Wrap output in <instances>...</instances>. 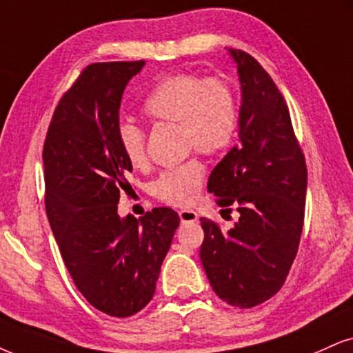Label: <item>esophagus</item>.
Wrapping results in <instances>:
<instances>
[{"instance_id": "esophagus-1", "label": "esophagus", "mask_w": 353, "mask_h": 353, "mask_svg": "<svg viewBox=\"0 0 353 353\" xmlns=\"http://www.w3.org/2000/svg\"><path fill=\"white\" fill-rule=\"evenodd\" d=\"M178 214H180V219H181V223H183V224L198 223V219H199L198 212H194L193 210H181L180 212H178Z\"/></svg>"}]
</instances>
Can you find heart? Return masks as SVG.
I'll return each mask as SVG.
<instances>
[{"label":"heart","mask_w":353,"mask_h":353,"mask_svg":"<svg viewBox=\"0 0 353 353\" xmlns=\"http://www.w3.org/2000/svg\"><path fill=\"white\" fill-rule=\"evenodd\" d=\"M152 121L176 123L180 141L186 149L216 155L224 152L236 137L239 125L237 98L223 78H203L178 73L157 83L142 104ZM117 142L125 160L134 168L147 163L145 132L134 123L117 128ZM204 181V167L198 159L172 167L157 178L154 196L173 206H190L196 201Z\"/></svg>","instance_id":"b5f03b06"}]
</instances>
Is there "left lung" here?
<instances>
[{"instance_id":"1","label":"left lung","mask_w":353,"mask_h":353,"mask_svg":"<svg viewBox=\"0 0 353 353\" xmlns=\"http://www.w3.org/2000/svg\"><path fill=\"white\" fill-rule=\"evenodd\" d=\"M242 103L239 145L216 165L208 191L236 204L232 229L201 217V263L212 290L230 306L254 307L280 291L296 256L304 223L307 170L285 98L254 57L229 49Z\"/></svg>"}]
</instances>
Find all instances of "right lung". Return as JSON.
<instances>
[{
	"mask_svg": "<svg viewBox=\"0 0 353 353\" xmlns=\"http://www.w3.org/2000/svg\"><path fill=\"white\" fill-rule=\"evenodd\" d=\"M143 65H88L55 108L42 152L46 211L65 267L86 301L114 317L136 314L154 298L180 225L170 208L141 219L117 214L132 172L117 142L121 99Z\"/></svg>",
	"mask_w": 353,
	"mask_h": 353,
	"instance_id": "1",
	"label": "right lung"
}]
</instances>
